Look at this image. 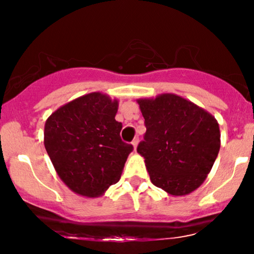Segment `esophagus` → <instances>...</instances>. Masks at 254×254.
<instances>
[{
  "label": "esophagus",
  "mask_w": 254,
  "mask_h": 254,
  "mask_svg": "<svg viewBox=\"0 0 254 254\" xmlns=\"http://www.w3.org/2000/svg\"><path fill=\"white\" fill-rule=\"evenodd\" d=\"M131 144H132L133 150H136L137 149V145H138V137H136V138L133 139L132 142H131Z\"/></svg>",
  "instance_id": "esophagus-1"
}]
</instances>
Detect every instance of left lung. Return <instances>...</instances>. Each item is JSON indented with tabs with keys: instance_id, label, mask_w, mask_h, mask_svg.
I'll list each match as a JSON object with an SVG mask.
<instances>
[{
	"instance_id": "obj_1",
	"label": "left lung",
	"mask_w": 254,
	"mask_h": 254,
	"mask_svg": "<svg viewBox=\"0 0 254 254\" xmlns=\"http://www.w3.org/2000/svg\"><path fill=\"white\" fill-rule=\"evenodd\" d=\"M137 104L147 127L137 153L144 157L151 183L172 196L191 193L206 179L220 151L217 121L172 93Z\"/></svg>"
}]
</instances>
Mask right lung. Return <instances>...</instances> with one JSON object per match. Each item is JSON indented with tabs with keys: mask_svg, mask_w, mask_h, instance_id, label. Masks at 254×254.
I'll list each match as a JSON object with an SVG mask.
<instances>
[{
	"mask_svg": "<svg viewBox=\"0 0 254 254\" xmlns=\"http://www.w3.org/2000/svg\"><path fill=\"white\" fill-rule=\"evenodd\" d=\"M118 100L93 92L46 119L44 145L61 180L75 193L99 197L121 179L132 145L121 138Z\"/></svg>",
	"mask_w": 254,
	"mask_h": 254,
	"instance_id": "obj_1",
	"label": "right lung"
}]
</instances>
